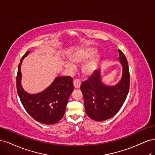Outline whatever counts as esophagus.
Segmentation results:
<instances>
[{
  "instance_id": "obj_1",
  "label": "esophagus",
  "mask_w": 155,
  "mask_h": 155,
  "mask_svg": "<svg viewBox=\"0 0 155 155\" xmlns=\"http://www.w3.org/2000/svg\"><path fill=\"white\" fill-rule=\"evenodd\" d=\"M81 85V81L77 79L74 81V86L76 88H79Z\"/></svg>"
}]
</instances>
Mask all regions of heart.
Returning a JSON list of instances; mask_svg holds the SVG:
<instances>
[{
	"mask_svg": "<svg viewBox=\"0 0 155 155\" xmlns=\"http://www.w3.org/2000/svg\"><path fill=\"white\" fill-rule=\"evenodd\" d=\"M95 52V50L92 48H87L78 51L77 52L73 54L70 56V61H65L64 62V67L67 69L71 70V71H74L75 68H76V66H75L74 64H79L85 61L86 60L91 58ZM97 65V58L96 57L92 58L83 65L82 68L83 72L85 75H88V76L92 74L96 69Z\"/></svg>",
	"mask_w": 155,
	"mask_h": 155,
	"instance_id": "1",
	"label": "heart"
}]
</instances>
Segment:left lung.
Listing matches in <instances>:
<instances>
[{
    "label": "left lung",
    "instance_id": "left-lung-1",
    "mask_svg": "<svg viewBox=\"0 0 155 155\" xmlns=\"http://www.w3.org/2000/svg\"><path fill=\"white\" fill-rule=\"evenodd\" d=\"M123 72L121 80L114 86L102 83L100 70H95L80 87L84 97L87 114L94 120L101 121L114 116L127 96L130 87V74L125 55L118 50Z\"/></svg>",
    "mask_w": 155,
    "mask_h": 155
}]
</instances>
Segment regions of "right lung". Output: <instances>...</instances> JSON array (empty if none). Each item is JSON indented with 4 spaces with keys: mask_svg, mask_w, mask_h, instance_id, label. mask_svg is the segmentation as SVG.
Instances as JSON below:
<instances>
[{
    "mask_svg": "<svg viewBox=\"0 0 155 155\" xmlns=\"http://www.w3.org/2000/svg\"><path fill=\"white\" fill-rule=\"evenodd\" d=\"M29 53L27 51L22 56L18 67V95L23 107L33 118L44 124H56L64 114L69 96L74 90L73 79L69 76L57 77L44 91L35 94L27 93L21 86V66L22 60Z\"/></svg>",
    "mask_w": 155,
    "mask_h": 155,
    "instance_id": "obj_1",
    "label": "right lung"
}]
</instances>
